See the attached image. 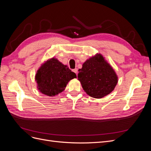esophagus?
Listing matches in <instances>:
<instances>
[{
  "instance_id": "34e87169",
  "label": "esophagus",
  "mask_w": 151,
  "mask_h": 151,
  "mask_svg": "<svg viewBox=\"0 0 151 151\" xmlns=\"http://www.w3.org/2000/svg\"><path fill=\"white\" fill-rule=\"evenodd\" d=\"M72 70L74 73H76V74H77V68H74V69H73Z\"/></svg>"
}]
</instances>
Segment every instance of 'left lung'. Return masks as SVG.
Listing matches in <instances>:
<instances>
[{
    "label": "left lung",
    "mask_w": 151,
    "mask_h": 151,
    "mask_svg": "<svg viewBox=\"0 0 151 151\" xmlns=\"http://www.w3.org/2000/svg\"><path fill=\"white\" fill-rule=\"evenodd\" d=\"M78 71V80L83 89L94 98L111 93L118 81L115 71L100 53L88 59Z\"/></svg>",
    "instance_id": "left-lung-1"
}]
</instances>
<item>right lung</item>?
<instances>
[{"label":"right lung","mask_w":151,"mask_h":151,"mask_svg":"<svg viewBox=\"0 0 151 151\" xmlns=\"http://www.w3.org/2000/svg\"><path fill=\"white\" fill-rule=\"evenodd\" d=\"M76 77V74L67 65L53 57L40 66L35 81L41 93L53 97L64 91L68 82Z\"/></svg>","instance_id":"1"}]
</instances>
